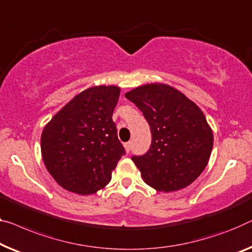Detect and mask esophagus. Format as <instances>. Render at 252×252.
Here are the masks:
<instances>
[{
	"mask_svg": "<svg viewBox=\"0 0 252 252\" xmlns=\"http://www.w3.org/2000/svg\"><path fill=\"white\" fill-rule=\"evenodd\" d=\"M131 146H132V142L129 141V142H126L125 144V148H126V152L129 153L131 150Z\"/></svg>",
	"mask_w": 252,
	"mask_h": 252,
	"instance_id": "esophagus-1",
	"label": "esophagus"
}]
</instances>
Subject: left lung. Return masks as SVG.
Segmentation results:
<instances>
[{
	"label": "left lung",
	"mask_w": 252,
	"mask_h": 252,
	"mask_svg": "<svg viewBox=\"0 0 252 252\" xmlns=\"http://www.w3.org/2000/svg\"><path fill=\"white\" fill-rule=\"evenodd\" d=\"M142 112L152 131V146L132 160L141 178L157 191L190 186L207 166L214 136L205 114L180 90L147 84L126 93Z\"/></svg>",
	"instance_id": "8db88e82"
}]
</instances>
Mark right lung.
<instances>
[{"label": "right lung", "instance_id": "1", "mask_svg": "<svg viewBox=\"0 0 252 252\" xmlns=\"http://www.w3.org/2000/svg\"><path fill=\"white\" fill-rule=\"evenodd\" d=\"M120 92L113 85L87 88L44 126L43 162L63 189L88 196L110 183L126 153L112 119Z\"/></svg>", "mask_w": 252, "mask_h": 252}]
</instances>
